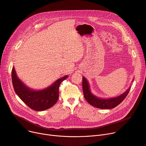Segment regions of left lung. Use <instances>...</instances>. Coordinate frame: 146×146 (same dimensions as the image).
<instances>
[{
  "mask_svg": "<svg viewBox=\"0 0 146 146\" xmlns=\"http://www.w3.org/2000/svg\"><path fill=\"white\" fill-rule=\"evenodd\" d=\"M82 87L84 96L87 102L92 106L100 109H112L116 107L124 101L130 90L129 88L125 93L118 97L104 99L98 98L93 95L90 91L88 81L84 77L82 78Z\"/></svg>",
  "mask_w": 146,
  "mask_h": 146,
  "instance_id": "8db88e82",
  "label": "left lung"
}]
</instances>
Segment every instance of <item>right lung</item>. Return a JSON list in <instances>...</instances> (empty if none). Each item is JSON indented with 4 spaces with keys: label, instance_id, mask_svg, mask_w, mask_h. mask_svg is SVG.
<instances>
[{
    "label": "right lung",
    "instance_id": "right-lung-1",
    "mask_svg": "<svg viewBox=\"0 0 146 146\" xmlns=\"http://www.w3.org/2000/svg\"><path fill=\"white\" fill-rule=\"evenodd\" d=\"M67 76L58 79L49 88L42 90H33L27 88L17 77L15 68L12 70V80L15 93L31 109L36 111L47 110L54 105L58 98L60 83Z\"/></svg>",
    "mask_w": 146,
    "mask_h": 146
}]
</instances>
